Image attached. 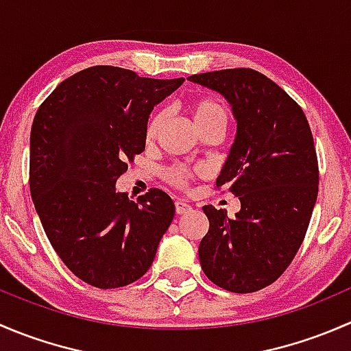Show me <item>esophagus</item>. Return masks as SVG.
Instances as JSON below:
<instances>
[{"label": "esophagus", "mask_w": 351, "mask_h": 351, "mask_svg": "<svg viewBox=\"0 0 351 351\" xmlns=\"http://www.w3.org/2000/svg\"><path fill=\"white\" fill-rule=\"evenodd\" d=\"M175 210H176V214H178V215H183V214H186V212L192 210V207H190V205L186 204V202L176 200L175 202Z\"/></svg>", "instance_id": "esophagus-1"}]
</instances>
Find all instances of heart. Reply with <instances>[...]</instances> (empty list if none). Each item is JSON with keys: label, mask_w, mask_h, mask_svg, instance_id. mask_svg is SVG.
<instances>
[{"label": "heart", "mask_w": 351, "mask_h": 351, "mask_svg": "<svg viewBox=\"0 0 351 351\" xmlns=\"http://www.w3.org/2000/svg\"><path fill=\"white\" fill-rule=\"evenodd\" d=\"M190 113H192L193 123H195L197 130L204 129L208 125H222L226 129L229 120L228 108L221 104L215 98H198V100L190 104ZM166 110H158L153 115L147 119L146 129H144V137H146V143H154L156 137L161 132L162 125L166 122ZM202 175V169L198 168H189V166L183 165H173L169 168L165 169L162 176H165L166 182L171 186L180 190H186L192 183V180L195 176Z\"/></svg>", "instance_id": "1"}]
</instances>
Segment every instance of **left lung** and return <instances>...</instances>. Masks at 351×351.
<instances>
[{"instance_id":"left-lung-1","label":"left lung","mask_w":351,"mask_h":351,"mask_svg":"<svg viewBox=\"0 0 351 351\" xmlns=\"http://www.w3.org/2000/svg\"><path fill=\"white\" fill-rule=\"evenodd\" d=\"M189 80L219 91L238 120L217 189L239 197L241 210L229 219L205 205L202 270L229 292H256L284 274L309 228L319 185L313 132L302 108L258 71L236 67Z\"/></svg>"}]
</instances>
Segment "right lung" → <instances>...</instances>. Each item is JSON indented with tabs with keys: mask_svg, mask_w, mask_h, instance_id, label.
I'll list each match as a JSON object with an SVG mask.
<instances>
[{
	"mask_svg": "<svg viewBox=\"0 0 351 351\" xmlns=\"http://www.w3.org/2000/svg\"><path fill=\"white\" fill-rule=\"evenodd\" d=\"M183 81L93 66L62 81L35 113L32 200L58 256L86 284L119 289L153 265L175 204L159 189L134 202L115 183L146 147L154 105Z\"/></svg>",
	"mask_w": 351,
	"mask_h": 351,
	"instance_id": "1",
	"label": "right lung"
}]
</instances>
